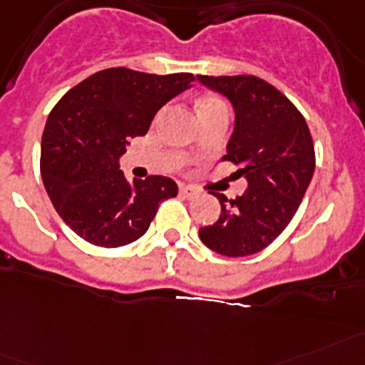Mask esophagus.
<instances>
[{"mask_svg":"<svg viewBox=\"0 0 365 365\" xmlns=\"http://www.w3.org/2000/svg\"><path fill=\"white\" fill-rule=\"evenodd\" d=\"M179 192L182 197H186V200H192V197H195V195H197V190L192 188V186H188V185H180Z\"/></svg>","mask_w":365,"mask_h":365,"instance_id":"obj_1","label":"esophagus"}]
</instances>
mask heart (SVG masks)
Here are the masks:
<instances>
[{
  "label": "heart",
  "instance_id": "b5f03b06",
  "mask_svg": "<svg viewBox=\"0 0 365 365\" xmlns=\"http://www.w3.org/2000/svg\"><path fill=\"white\" fill-rule=\"evenodd\" d=\"M218 104H224V102L220 101V98H215V96H207V98H203V101L200 102V110H205V108L218 106Z\"/></svg>",
  "mask_w": 365,
  "mask_h": 365
}]
</instances>
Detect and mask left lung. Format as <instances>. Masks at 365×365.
I'll list each match as a JSON object with an SVG mask.
<instances>
[{
	"label": "left lung",
	"instance_id": "8db88e82",
	"mask_svg": "<svg viewBox=\"0 0 365 365\" xmlns=\"http://www.w3.org/2000/svg\"><path fill=\"white\" fill-rule=\"evenodd\" d=\"M231 102L233 134L224 160L239 165L248 188L222 205L220 218L201 227V242L227 257L267 248L293 220L313 171L315 150L306 119L284 93L257 76H197Z\"/></svg>",
	"mask_w": 365,
	"mask_h": 365
}]
</instances>
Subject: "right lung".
I'll return each instance as SVG.
<instances>
[{"label":"right lung","instance_id":"add662e5","mask_svg":"<svg viewBox=\"0 0 365 365\" xmlns=\"http://www.w3.org/2000/svg\"><path fill=\"white\" fill-rule=\"evenodd\" d=\"M192 81L188 72L106 68L57 102L42 132L41 175L57 215L78 237L102 248L126 246L149 230L162 201L175 197L170 177L126 180L119 158Z\"/></svg>","mask_w":365,"mask_h":365}]
</instances>
